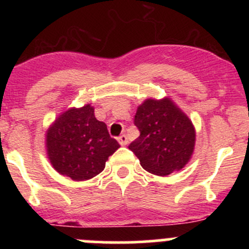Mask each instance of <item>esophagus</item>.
<instances>
[{
  "mask_svg": "<svg viewBox=\"0 0 249 249\" xmlns=\"http://www.w3.org/2000/svg\"><path fill=\"white\" fill-rule=\"evenodd\" d=\"M118 142L120 143V145H126L127 144L126 135H120V136L118 137Z\"/></svg>",
  "mask_w": 249,
  "mask_h": 249,
  "instance_id": "obj_1",
  "label": "esophagus"
}]
</instances>
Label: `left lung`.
<instances>
[{"instance_id": "obj_1", "label": "left lung", "mask_w": 249, "mask_h": 249, "mask_svg": "<svg viewBox=\"0 0 249 249\" xmlns=\"http://www.w3.org/2000/svg\"><path fill=\"white\" fill-rule=\"evenodd\" d=\"M134 123L140 136L129 149L145 171L167 176L188 164L194 152V125L171 99H147L137 108Z\"/></svg>"}]
</instances>
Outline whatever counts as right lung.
Masks as SVG:
<instances>
[{
	"label": "right lung",
	"mask_w": 249,
	"mask_h": 249,
	"mask_svg": "<svg viewBox=\"0 0 249 249\" xmlns=\"http://www.w3.org/2000/svg\"><path fill=\"white\" fill-rule=\"evenodd\" d=\"M46 145L53 167L73 180L90 179L104 171L108 157L120 147L90 105L60 114L48 129Z\"/></svg>",
	"instance_id": "obj_1"
}]
</instances>
